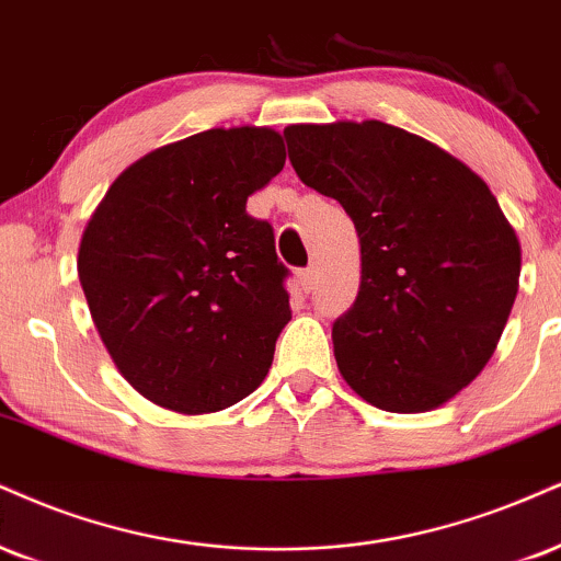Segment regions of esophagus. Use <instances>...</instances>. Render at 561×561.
<instances>
[{
  "mask_svg": "<svg viewBox=\"0 0 561 561\" xmlns=\"http://www.w3.org/2000/svg\"><path fill=\"white\" fill-rule=\"evenodd\" d=\"M298 285H300L302 293H310V289L316 287L313 266H308V268H302V272H298Z\"/></svg>",
  "mask_w": 561,
  "mask_h": 561,
  "instance_id": "34e87169",
  "label": "esophagus"
}]
</instances>
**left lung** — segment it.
Here are the masks:
<instances>
[{"label":"left lung","mask_w":561,"mask_h":561,"mask_svg":"<svg viewBox=\"0 0 561 561\" xmlns=\"http://www.w3.org/2000/svg\"><path fill=\"white\" fill-rule=\"evenodd\" d=\"M298 178L340 201L360 238V289L332 327L334 357L363 400L423 413L494 355L519 279V242L489 185L402 127L289 125Z\"/></svg>","instance_id":"left-lung-1"}]
</instances>
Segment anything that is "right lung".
<instances>
[{
    "mask_svg": "<svg viewBox=\"0 0 561 561\" xmlns=\"http://www.w3.org/2000/svg\"><path fill=\"white\" fill-rule=\"evenodd\" d=\"M282 167L279 133L216 127L127 167L88 221L80 285L114 366L146 400L216 413L272 368L293 319L289 268L245 204Z\"/></svg>",
    "mask_w": 561,
    "mask_h": 561,
    "instance_id": "right-lung-1",
    "label": "right lung"
}]
</instances>
